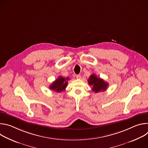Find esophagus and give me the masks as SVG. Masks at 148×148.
I'll list each match as a JSON object with an SVG mask.
<instances>
[{
	"mask_svg": "<svg viewBox=\"0 0 148 148\" xmlns=\"http://www.w3.org/2000/svg\"><path fill=\"white\" fill-rule=\"evenodd\" d=\"M76 77H77V78H78V79H80V78H81V75L78 74V75H76Z\"/></svg>",
	"mask_w": 148,
	"mask_h": 148,
	"instance_id": "esophagus-1",
	"label": "esophagus"
}]
</instances>
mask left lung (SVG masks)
<instances>
[{"mask_svg": "<svg viewBox=\"0 0 148 148\" xmlns=\"http://www.w3.org/2000/svg\"><path fill=\"white\" fill-rule=\"evenodd\" d=\"M88 82L89 85L92 86V90L95 92H99L106 90L108 86V84L107 82L97 77L96 75L94 74L90 75L88 79Z\"/></svg>", "mask_w": 148, "mask_h": 148, "instance_id": "left-lung-1", "label": "left lung"}]
</instances>
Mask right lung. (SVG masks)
I'll list each match as a JSON object with an SVG mask.
<instances>
[{
	"label": "right lung",
	"instance_id": "obj_1",
	"mask_svg": "<svg viewBox=\"0 0 148 148\" xmlns=\"http://www.w3.org/2000/svg\"><path fill=\"white\" fill-rule=\"evenodd\" d=\"M70 78L69 77L64 78L60 76L50 86V89L57 92H60L62 91H64L67 86V81Z\"/></svg>",
	"mask_w": 148,
	"mask_h": 148
}]
</instances>
